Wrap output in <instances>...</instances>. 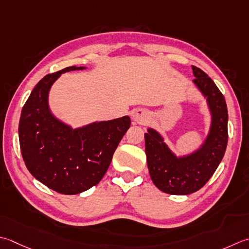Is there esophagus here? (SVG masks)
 Instances as JSON below:
<instances>
[{
	"label": "esophagus",
	"mask_w": 249,
	"mask_h": 249,
	"mask_svg": "<svg viewBox=\"0 0 249 249\" xmlns=\"http://www.w3.org/2000/svg\"><path fill=\"white\" fill-rule=\"evenodd\" d=\"M133 119L134 121L137 122V123H143V122L147 120V113L143 110H137L133 113Z\"/></svg>",
	"instance_id": "1"
}]
</instances>
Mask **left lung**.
<instances>
[{
	"mask_svg": "<svg viewBox=\"0 0 249 249\" xmlns=\"http://www.w3.org/2000/svg\"><path fill=\"white\" fill-rule=\"evenodd\" d=\"M193 82L207 98L213 122L203 147L184 158H176L160 134L148 129L144 134L149 173L160 191L186 196L205 186L225 155L228 143V109L226 99L205 72L192 66Z\"/></svg>",
	"mask_w": 249,
	"mask_h": 249,
	"instance_id": "1",
	"label": "left lung"
}]
</instances>
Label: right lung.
<instances>
[{
    "instance_id": "add662e5",
    "label": "right lung",
    "mask_w": 249,
    "mask_h": 249,
    "mask_svg": "<svg viewBox=\"0 0 249 249\" xmlns=\"http://www.w3.org/2000/svg\"><path fill=\"white\" fill-rule=\"evenodd\" d=\"M82 69L68 67L44 76L31 91L19 121V143L28 170L61 194H77L96 186L130 126L129 116H123L72 129L53 118L47 104L53 83L61 73Z\"/></svg>"
}]
</instances>
